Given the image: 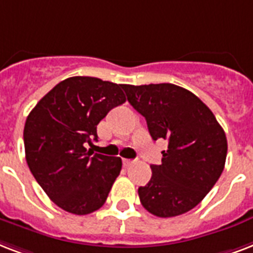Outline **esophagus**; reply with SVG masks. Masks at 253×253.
<instances>
[{
	"instance_id": "esophagus-1",
	"label": "esophagus",
	"mask_w": 253,
	"mask_h": 253,
	"mask_svg": "<svg viewBox=\"0 0 253 253\" xmlns=\"http://www.w3.org/2000/svg\"><path fill=\"white\" fill-rule=\"evenodd\" d=\"M123 164H124L125 168H128V166L132 165L133 161H132V160H126V158H125V160H123Z\"/></svg>"
}]
</instances>
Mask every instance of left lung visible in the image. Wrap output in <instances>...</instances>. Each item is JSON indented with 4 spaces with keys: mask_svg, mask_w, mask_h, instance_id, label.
I'll use <instances>...</instances> for the list:
<instances>
[{
    "mask_svg": "<svg viewBox=\"0 0 253 253\" xmlns=\"http://www.w3.org/2000/svg\"><path fill=\"white\" fill-rule=\"evenodd\" d=\"M128 101L146 120L154 141L164 138L161 165L138 187L150 214L171 218L201 203L220 177L227 157L226 133L199 97L175 84H123Z\"/></svg>",
    "mask_w": 253,
    "mask_h": 253,
    "instance_id": "1",
    "label": "left lung"
}]
</instances>
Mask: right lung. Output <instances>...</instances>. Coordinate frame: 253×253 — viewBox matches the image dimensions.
I'll list each match as a JSON object with an SVG mask.
<instances>
[{
    "label": "right lung",
    "instance_id": "1",
    "mask_svg": "<svg viewBox=\"0 0 253 253\" xmlns=\"http://www.w3.org/2000/svg\"><path fill=\"white\" fill-rule=\"evenodd\" d=\"M123 84L91 76L60 82L29 113L23 142L29 169L56 206L75 215L99 210L120 174V157L92 154L96 126L125 103Z\"/></svg>",
    "mask_w": 253,
    "mask_h": 253
}]
</instances>
